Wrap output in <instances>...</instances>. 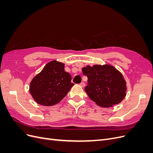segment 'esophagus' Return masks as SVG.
Masks as SVG:
<instances>
[{
  "mask_svg": "<svg viewBox=\"0 0 153 153\" xmlns=\"http://www.w3.org/2000/svg\"><path fill=\"white\" fill-rule=\"evenodd\" d=\"M80 85L82 87H84V86H85V83H84V82H81L80 84Z\"/></svg>",
  "mask_w": 153,
  "mask_h": 153,
  "instance_id": "esophagus-1",
  "label": "esophagus"
}]
</instances>
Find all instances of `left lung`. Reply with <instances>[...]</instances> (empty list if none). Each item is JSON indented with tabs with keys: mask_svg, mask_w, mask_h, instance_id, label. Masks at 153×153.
<instances>
[{
	"mask_svg": "<svg viewBox=\"0 0 153 153\" xmlns=\"http://www.w3.org/2000/svg\"><path fill=\"white\" fill-rule=\"evenodd\" d=\"M82 71L88 78L85 92L98 105L110 107L121 103L126 96V82L122 73L114 66H87L82 68Z\"/></svg>",
	"mask_w": 153,
	"mask_h": 153,
	"instance_id": "obj_1",
	"label": "left lung"
}]
</instances>
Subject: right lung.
<instances>
[{"mask_svg": "<svg viewBox=\"0 0 153 153\" xmlns=\"http://www.w3.org/2000/svg\"><path fill=\"white\" fill-rule=\"evenodd\" d=\"M71 76L64 71V64L52 61L32 80L29 91L36 103L52 106L60 102L71 88Z\"/></svg>", "mask_w": 153, "mask_h": 153, "instance_id": "1", "label": "right lung"}]
</instances>
